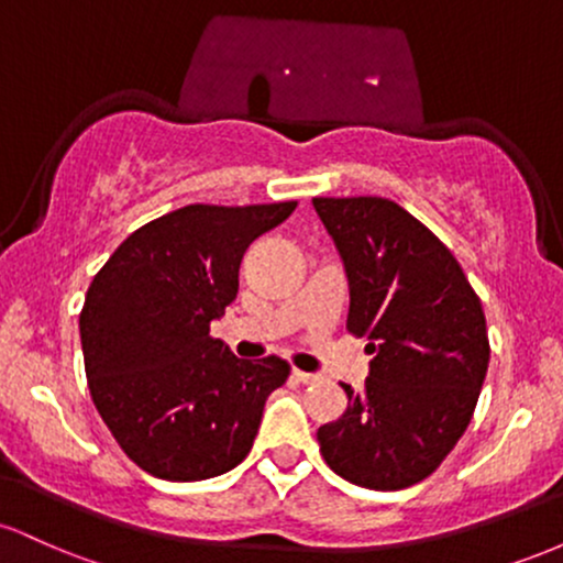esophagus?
Segmentation results:
<instances>
[{"label":"esophagus","mask_w":563,"mask_h":563,"mask_svg":"<svg viewBox=\"0 0 563 563\" xmlns=\"http://www.w3.org/2000/svg\"><path fill=\"white\" fill-rule=\"evenodd\" d=\"M294 376L299 378L301 384H318V380H320L318 373H303V371H296V367H294Z\"/></svg>","instance_id":"esophagus-1"}]
</instances>
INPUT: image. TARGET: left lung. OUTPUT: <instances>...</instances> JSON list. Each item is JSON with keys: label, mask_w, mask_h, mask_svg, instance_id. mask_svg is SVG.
I'll list each match as a JSON object with an SVG mask.
<instances>
[{"label": "left lung", "mask_w": 563, "mask_h": 563, "mask_svg": "<svg viewBox=\"0 0 563 563\" xmlns=\"http://www.w3.org/2000/svg\"><path fill=\"white\" fill-rule=\"evenodd\" d=\"M349 277L346 331L365 335L371 376L318 429L341 479L405 489L434 474L468 429L489 363L484 309L439 238L389 198H312Z\"/></svg>", "instance_id": "8db88e82"}]
</instances>
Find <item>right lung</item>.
I'll list each match as a JSON object with an SVG mask.
<instances>
[{
	"instance_id": "1",
	"label": "right lung",
	"mask_w": 563,
	"mask_h": 563,
	"mask_svg": "<svg viewBox=\"0 0 563 563\" xmlns=\"http://www.w3.org/2000/svg\"><path fill=\"white\" fill-rule=\"evenodd\" d=\"M294 209L183 206L134 230L95 275L79 314L89 394L151 476L211 479L249 455L290 365L238 360L209 328L235 301L245 249Z\"/></svg>"
}]
</instances>
